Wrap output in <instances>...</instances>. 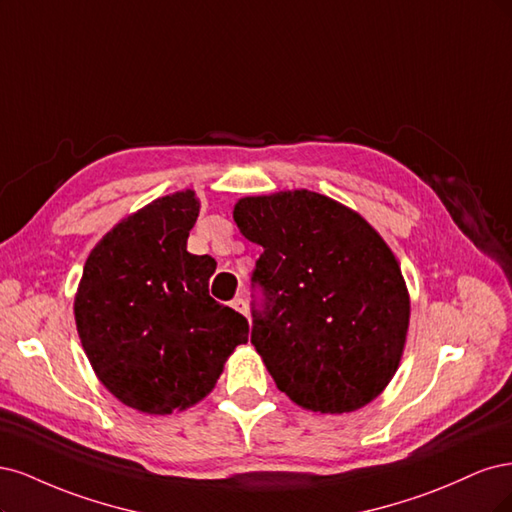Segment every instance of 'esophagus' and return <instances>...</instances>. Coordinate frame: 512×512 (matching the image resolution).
<instances>
[{
  "mask_svg": "<svg viewBox=\"0 0 512 512\" xmlns=\"http://www.w3.org/2000/svg\"><path fill=\"white\" fill-rule=\"evenodd\" d=\"M232 308H234L236 312H240V315H246V312H249V306H246V302H244L242 298L232 300Z\"/></svg>",
  "mask_w": 512,
  "mask_h": 512,
  "instance_id": "1",
  "label": "esophagus"
}]
</instances>
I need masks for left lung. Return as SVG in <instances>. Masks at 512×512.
<instances>
[{
    "instance_id": "8db88e82",
    "label": "left lung",
    "mask_w": 512,
    "mask_h": 512,
    "mask_svg": "<svg viewBox=\"0 0 512 512\" xmlns=\"http://www.w3.org/2000/svg\"><path fill=\"white\" fill-rule=\"evenodd\" d=\"M234 221L259 244L251 342L276 387L306 410L351 412L400 366L410 300L376 229L315 191L242 197Z\"/></svg>"
}]
</instances>
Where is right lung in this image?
Returning <instances> with one entry per match:
<instances>
[{"label":"right lung","instance_id":"add662e5","mask_svg":"<svg viewBox=\"0 0 512 512\" xmlns=\"http://www.w3.org/2000/svg\"><path fill=\"white\" fill-rule=\"evenodd\" d=\"M195 191L129 214L95 244L74 300L76 329L102 385L148 415L185 410L212 391L249 321L210 298L217 270L191 255Z\"/></svg>","mask_w":512,"mask_h":512}]
</instances>
